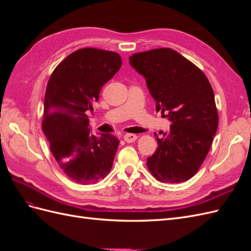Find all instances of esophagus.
Returning a JSON list of instances; mask_svg holds the SVG:
<instances>
[{
  "label": "esophagus",
  "instance_id": "1",
  "mask_svg": "<svg viewBox=\"0 0 251 251\" xmlns=\"http://www.w3.org/2000/svg\"><path fill=\"white\" fill-rule=\"evenodd\" d=\"M124 139L126 141V142H133V141H135L136 139H137V135H135V134H126L125 136H124Z\"/></svg>",
  "mask_w": 251,
  "mask_h": 251
}]
</instances>
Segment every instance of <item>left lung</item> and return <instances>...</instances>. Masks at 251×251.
Listing matches in <instances>:
<instances>
[{"label":"left lung","instance_id":"1","mask_svg":"<svg viewBox=\"0 0 251 251\" xmlns=\"http://www.w3.org/2000/svg\"><path fill=\"white\" fill-rule=\"evenodd\" d=\"M130 65L146 78L156 111L172 121L148 158L151 174L163 183L187 181L206 158L218 128L215 94L204 73L170 48L135 53Z\"/></svg>","mask_w":251,"mask_h":251}]
</instances>
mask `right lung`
Here are the masks:
<instances>
[{"label": "right lung", "mask_w": 251, "mask_h": 251, "mask_svg": "<svg viewBox=\"0 0 251 251\" xmlns=\"http://www.w3.org/2000/svg\"><path fill=\"white\" fill-rule=\"evenodd\" d=\"M120 67L116 52L82 48L68 55L48 81L43 131L60 169L77 183H97L111 171L119 140L91 134L87 114Z\"/></svg>", "instance_id": "1"}]
</instances>
